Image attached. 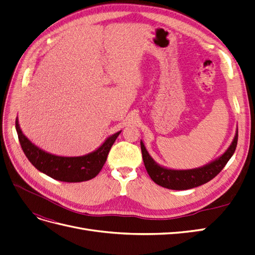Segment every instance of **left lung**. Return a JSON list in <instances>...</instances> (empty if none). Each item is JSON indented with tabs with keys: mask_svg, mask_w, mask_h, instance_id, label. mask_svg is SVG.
<instances>
[{
	"mask_svg": "<svg viewBox=\"0 0 255 255\" xmlns=\"http://www.w3.org/2000/svg\"><path fill=\"white\" fill-rule=\"evenodd\" d=\"M237 139L238 129L236 128L233 140L225 153L202 167L184 169V170L183 169H171L157 164L152 158L149 152L146 151L142 140H140V146L144 167L153 182L168 189L185 190L198 187L200 185H203L213 180L225 168L230 158L232 157L237 145Z\"/></svg>",
	"mask_w": 255,
	"mask_h": 255,
	"instance_id": "left-lung-1",
	"label": "left lung"
}]
</instances>
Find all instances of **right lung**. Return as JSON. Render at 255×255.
I'll return each mask as SVG.
<instances>
[{"label":"right lung","instance_id":"right-lung-1","mask_svg":"<svg viewBox=\"0 0 255 255\" xmlns=\"http://www.w3.org/2000/svg\"><path fill=\"white\" fill-rule=\"evenodd\" d=\"M16 129L21 148L27 159L40 172L54 180L76 183L94 179L103 168L112 145L117 139L121 130L107 137L104 142L88 154L82 156H61L38 148L23 134L16 119Z\"/></svg>","mask_w":255,"mask_h":255}]
</instances>
